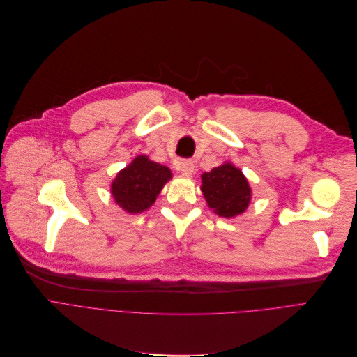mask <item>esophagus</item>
Returning a JSON list of instances; mask_svg holds the SVG:
<instances>
[{"instance_id": "1", "label": "esophagus", "mask_w": 357, "mask_h": 357, "mask_svg": "<svg viewBox=\"0 0 357 357\" xmlns=\"http://www.w3.org/2000/svg\"><path fill=\"white\" fill-rule=\"evenodd\" d=\"M178 169H180V173L184 176H192L195 172V164L190 160H183L178 164Z\"/></svg>"}]
</instances>
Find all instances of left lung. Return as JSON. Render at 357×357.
<instances>
[{
	"label": "left lung",
	"mask_w": 357,
	"mask_h": 357,
	"mask_svg": "<svg viewBox=\"0 0 357 357\" xmlns=\"http://www.w3.org/2000/svg\"><path fill=\"white\" fill-rule=\"evenodd\" d=\"M200 177L203 197L218 216L235 218L247 211L252 192L247 177L238 167L227 161Z\"/></svg>",
	"instance_id": "1"
}]
</instances>
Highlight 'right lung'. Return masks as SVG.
Returning a JSON list of instances; mask_svg holds the SVG:
<instances>
[{"instance_id":"1","label":"right lung","mask_w":357,"mask_h":357,"mask_svg":"<svg viewBox=\"0 0 357 357\" xmlns=\"http://www.w3.org/2000/svg\"><path fill=\"white\" fill-rule=\"evenodd\" d=\"M173 178L168 167L138 155L122 168L110 184V193L119 208L128 213H142L154 205L162 188Z\"/></svg>"}]
</instances>
